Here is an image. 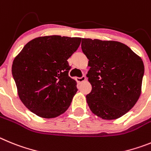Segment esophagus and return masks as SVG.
<instances>
[{
  "label": "esophagus",
  "instance_id": "obj_1",
  "mask_svg": "<svg viewBox=\"0 0 151 151\" xmlns=\"http://www.w3.org/2000/svg\"><path fill=\"white\" fill-rule=\"evenodd\" d=\"M86 77L85 76H82V77H78V78L77 79V82H79V83H82V82H83V81H86Z\"/></svg>",
  "mask_w": 151,
  "mask_h": 151
}]
</instances>
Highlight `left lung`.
<instances>
[{"instance_id":"8db88e82","label":"left lung","mask_w":151,"mask_h":151,"mask_svg":"<svg viewBox=\"0 0 151 151\" xmlns=\"http://www.w3.org/2000/svg\"><path fill=\"white\" fill-rule=\"evenodd\" d=\"M81 49L90 67L86 77L92 91L86 98L91 111L103 119L121 117L140 97L143 61L124 43L114 40L82 38Z\"/></svg>"}]
</instances>
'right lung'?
Returning a JSON list of instances; mask_svg holds the SVG:
<instances>
[{
    "mask_svg": "<svg viewBox=\"0 0 151 151\" xmlns=\"http://www.w3.org/2000/svg\"><path fill=\"white\" fill-rule=\"evenodd\" d=\"M81 42V37H39L15 57L12 74L19 97L29 111L47 119L67 111L77 91V82L68 76V59Z\"/></svg>",
    "mask_w": 151,
    "mask_h": 151,
    "instance_id": "1",
    "label": "right lung"
}]
</instances>
